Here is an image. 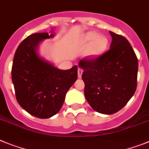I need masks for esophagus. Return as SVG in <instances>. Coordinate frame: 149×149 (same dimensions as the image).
Returning <instances> with one entry per match:
<instances>
[{"label": "esophagus", "instance_id": "1", "mask_svg": "<svg viewBox=\"0 0 149 149\" xmlns=\"http://www.w3.org/2000/svg\"><path fill=\"white\" fill-rule=\"evenodd\" d=\"M83 73V70L81 68H79L78 69V77L79 78H81L82 77V74Z\"/></svg>", "mask_w": 149, "mask_h": 149}]
</instances>
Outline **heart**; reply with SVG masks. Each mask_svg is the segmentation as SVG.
Wrapping results in <instances>:
<instances>
[{
	"instance_id": "obj_1",
	"label": "heart",
	"mask_w": 149,
	"mask_h": 149,
	"mask_svg": "<svg viewBox=\"0 0 149 149\" xmlns=\"http://www.w3.org/2000/svg\"><path fill=\"white\" fill-rule=\"evenodd\" d=\"M85 42L90 43L93 42L89 49L88 55L97 56L101 55L107 49L108 46V40L105 37H99V34L95 32L90 31L85 34L83 38Z\"/></svg>"
}]
</instances>
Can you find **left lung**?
Masks as SVG:
<instances>
[{"mask_svg":"<svg viewBox=\"0 0 149 149\" xmlns=\"http://www.w3.org/2000/svg\"><path fill=\"white\" fill-rule=\"evenodd\" d=\"M110 49L100 56L82 59L85 96L89 105L99 113L111 115L126 105L136 89L138 60L130 42L109 31Z\"/></svg>","mask_w":149,"mask_h":149,"instance_id":"8db88e82","label":"left lung"}]
</instances>
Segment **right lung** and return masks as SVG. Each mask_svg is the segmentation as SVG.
<instances>
[{
  "label": "right lung",
  "mask_w": 149,
  "mask_h": 149,
  "mask_svg": "<svg viewBox=\"0 0 149 149\" xmlns=\"http://www.w3.org/2000/svg\"><path fill=\"white\" fill-rule=\"evenodd\" d=\"M55 37L36 33L19 44L14 55L12 81L19 105L29 114L48 118L60 111L66 94L78 77L77 66L67 70L57 68L39 55L42 40Z\"/></svg>",
  "instance_id": "obj_1"
}]
</instances>
